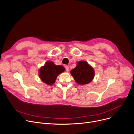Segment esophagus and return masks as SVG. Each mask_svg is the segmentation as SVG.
Returning a JSON list of instances; mask_svg holds the SVG:
<instances>
[{"label": "esophagus", "instance_id": "1", "mask_svg": "<svg viewBox=\"0 0 134 134\" xmlns=\"http://www.w3.org/2000/svg\"><path fill=\"white\" fill-rule=\"evenodd\" d=\"M65 69H66V71L67 72H69V70H70V69H69V67L68 66H67V65H66L65 66Z\"/></svg>", "mask_w": 134, "mask_h": 134}]
</instances>
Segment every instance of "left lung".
Instances as JSON below:
<instances>
[{
	"label": "left lung",
	"instance_id": "left-lung-1",
	"mask_svg": "<svg viewBox=\"0 0 134 134\" xmlns=\"http://www.w3.org/2000/svg\"><path fill=\"white\" fill-rule=\"evenodd\" d=\"M75 82L79 85L90 83L95 77V70L87 62L82 60L77 62L76 66L70 71Z\"/></svg>",
	"mask_w": 134,
	"mask_h": 134
}]
</instances>
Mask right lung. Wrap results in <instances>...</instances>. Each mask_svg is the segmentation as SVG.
<instances>
[{"label": "right lung", "mask_w": 134, "mask_h": 134, "mask_svg": "<svg viewBox=\"0 0 134 134\" xmlns=\"http://www.w3.org/2000/svg\"><path fill=\"white\" fill-rule=\"evenodd\" d=\"M65 70L64 67L62 65H55L53 62L48 61L39 68V77L44 83L52 85L56 81L57 76Z\"/></svg>", "instance_id": "right-lung-1"}]
</instances>
